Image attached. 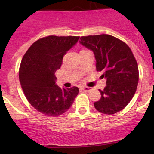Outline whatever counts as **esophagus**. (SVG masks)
Masks as SVG:
<instances>
[{"label":"esophagus","instance_id":"34e87169","mask_svg":"<svg viewBox=\"0 0 154 154\" xmlns=\"http://www.w3.org/2000/svg\"><path fill=\"white\" fill-rule=\"evenodd\" d=\"M81 90H82L83 92H89V91H91V88H89V87H82Z\"/></svg>","mask_w":154,"mask_h":154}]
</instances>
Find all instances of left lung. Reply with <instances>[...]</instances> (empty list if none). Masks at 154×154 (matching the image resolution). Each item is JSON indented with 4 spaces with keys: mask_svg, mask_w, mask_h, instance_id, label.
Listing matches in <instances>:
<instances>
[{
    "mask_svg": "<svg viewBox=\"0 0 154 154\" xmlns=\"http://www.w3.org/2000/svg\"><path fill=\"white\" fill-rule=\"evenodd\" d=\"M80 43L94 52L96 70L106 79V86L99 91L101 98L94 103L96 110L112 115L125 108L131 101L139 81L137 60L130 47L109 35L82 36Z\"/></svg>",
    "mask_w": 154,
    "mask_h": 154,
    "instance_id": "left-lung-1",
    "label": "left lung"
}]
</instances>
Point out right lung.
Here are the masks:
<instances>
[{
  "label": "right lung",
  "instance_id": "add662e5",
  "mask_svg": "<svg viewBox=\"0 0 154 154\" xmlns=\"http://www.w3.org/2000/svg\"><path fill=\"white\" fill-rule=\"evenodd\" d=\"M78 36L45 37L35 42L23 56L19 80L28 103L41 113L58 116L71 107L78 87L64 89L55 84V73L64 55L76 44Z\"/></svg>",
  "mask_w": 154,
  "mask_h": 154
}]
</instances>
